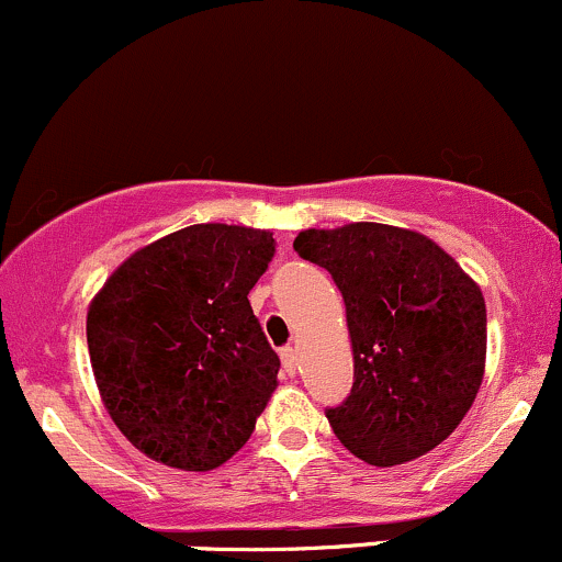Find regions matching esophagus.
<instances>
[{
	"label": "esophagus",
	"instance_id": "1",
	"mask_svg": "<svg viewBox=\"0 0 562 562\" xmlns=\"http://www.w3.org/2000/svg\"><path fill=\"white\" fill-rule=\"evenodd\" d=\"M281 361H283V370H286L289 375H294V372L300 370L297 348H283V351H281Z\"/></svg>",
	"mask_w": 562,
	"mask_h": 562
}]
</instances>
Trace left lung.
<instances>
[{"mask_svg":"<svg viewBox=\"0 0 562 562\" xmlns=\"http://www.w3.org/2000/svg\"><path fill=\"white\" fill-rule=\"evenodd\" d=\"M294 251L329 270L346 303L353 389L331 431L370 467L437 448L485 375L487 316L476 281L424 233L380 222L303 231Z\"/></svg>","mask_w":562,"mask_h":562,"instance_id":"1","label":"left lung"}]
</instances>
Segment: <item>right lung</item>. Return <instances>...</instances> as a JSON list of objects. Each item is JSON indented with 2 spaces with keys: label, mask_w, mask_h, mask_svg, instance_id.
<instances>
[{
  "label": "right lung",
  "mask_w": 562,
  "mask_h": 562,
  "mask_svg": "<svg viewBox=\"0 0 562 562\" xmlns=\"http://www.w3.org/2000/svg\"><path fill=\"white\" fill-rule=\"evenodd\" d=\"M273 255L270 231L190 225L134 251L90 300L101 402L147 458L211 472L249 442L279 385L249 305Z\"/></svg>",
  "instance_id": "1"
}]
</instances>
